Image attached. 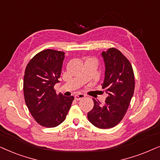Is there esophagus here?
<instances>
[{"label":"esophagus","instance_id":"obj_1","mask_svg":"<svg viewBox=\"0 0 160 160\" xmlns=\"http://www.w3.org/2000/svg\"><path fill=\"white\" fill-rule=\"evenodd\" d=\"M85 97H86V95L83 94V93H78V94L74 96V99H75V100H77V101H78V100L83 99Z\"/></svg>","mask_w":160,"mask_h":160}]
</instances>
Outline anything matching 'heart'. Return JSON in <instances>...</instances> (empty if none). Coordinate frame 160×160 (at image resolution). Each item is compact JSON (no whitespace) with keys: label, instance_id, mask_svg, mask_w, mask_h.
<instances>
[{"label":"heart","instance_id":"heart-1","mask_svg":"<svg viewBox=\"0 0 160 160\" xmlns=\"http://www.w3.org/2000/svg\"><path fill=\"white\" fill-rule=\"evenodd\" d=\"M86 61H92V62H94L97 63V58H93V57H87V58H86V59H85V62H86Z\"/></svg>","mask_w":160,"mask_h":160}]
</instances>
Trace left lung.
Returning a JSON list of instances; mask_svg holds the SVG:
<instances>
[{"label":"left lung","mask_w":160,"mask_h":160,"mask_svg":"<svg viewBox=\"0 0 160 160\" xmlns=\"http://www.w3.org/2000/svg\"><path fill=\"white\" fill-rule=\"evenodd\" d=\"M105 63L102 88L108 97L105 105L93 101L88 118L93 126L109 129L116 126L125 116L135 90V75L130 62L118 49L111 48L102 53Z\"/></svg>","instance_id":"1"}]
</instances>
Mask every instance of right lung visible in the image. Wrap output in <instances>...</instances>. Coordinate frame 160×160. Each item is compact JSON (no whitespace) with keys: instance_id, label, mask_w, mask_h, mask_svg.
Returning a JSON list of instances; mask_svg holds the SVG:
<instances>
[{"instance_id":"obj_1","label":"right lung","mask_w":160,"mask_h":160,"mask_svg":"<svg viewBox=\"0 0 160 160\" xmlns=\"http://www.w3.org/2000/svg\"><path fill=\"white\" fill-rule=\"evenodd\" d=\"M64 52L47 49L34 55L25 70L23 92L31 116L42 127L52 128L61 124L71 108L74 97L57 94Z\"/></svg>"}]
</instances>
